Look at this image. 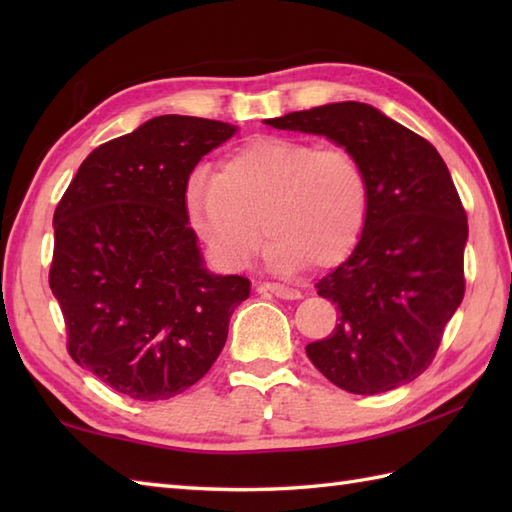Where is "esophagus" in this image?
Segmentation results:
<instances>
[{"instance_id":"esophagus-1","label":"esophagus","mask_w":512,"mask_h":512,"mask_svg":"<svg viewBox=\"0 0 512 512\" xmlns=\"http://www.w3.org/2000/svg\"><path fill=\"white\" fill-rule=\"evenodd\" d=\"M257 290L259 292H270V295H275L279 299H288V301L301 299V292L299 290L288 288V286H281V284H259Z\"/></svg>"}]
</instances>
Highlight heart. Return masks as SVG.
<instances>
[{
    "label": "heart",
    "instance_id": "heart-1",
    "mask_svg": "<svg viewBox=\"0 0 512 512\" xmlns=\"http://www.w3.org/2000/svg\"><path fill=\"white\" fill-rule=\"evenodd\" d=\"M367 178L350 151L295 138L250 140L217 173L195 169L184 187L189 224L226 268H244L266 237V264L299 273L352 253L367 217Z\"/></svg>",
    "mask_w": 512,
    "mask_h": 512
}]
</instances>
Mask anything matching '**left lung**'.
Listing matches in <instances>:
<instances>
[{
    "instance_id": "8db88e82",
    "label": "left lung",
    "mask_w": 512,
    "mask_h": 512,
    "mask_svg": "<svg viewBox=\"0 0 512 512\" xmlns=\"http://www.w3.org/2000/svg\"><path fill=\"white\" fill-rule=\"evenodd\" d=\"M325 136L361 162L367 217L352 255L317 292L336 303L328 339L306 345L319 372L350 394H383L418 378L464 297L469 224L451 173L429 140L358 101L268 118Z\"/></svg>"
}]
</instances>
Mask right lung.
<instances>
[{"instance_id":"add662e5","label":"right lung","mask_w":512,"mask_h":512,"mask_svg":"<svg viewBox=\"0 0 512 512\" xmlns=\"http://www.w3.org/2000/svg\"><path fill=\"white\" fill-rule=\"evenodd\" d=\"M237 134L165 114L96 147L54 211L50 288L68 352L134 400H167L209 372L250 281L204 266L184 209L195 165Z\"/></svg>"}]
</instances>
